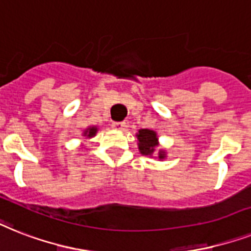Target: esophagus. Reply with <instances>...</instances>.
Listing matches in <instances>:
<instances>
[{"label":"esophagus","instance_id":"1","mask_svg":"<svg viewBox=\"0 0 251 251\" xmlns=\"http://www.w3.org/2000/svg\"><path fill=\"white\" fill-rule=\"evenodd\" d=\"M112 127H115V129H117V130H125L126 122L125 121L112 122Z\"/></svg>","mask_w":251,"mask_h":251}]
</instances>
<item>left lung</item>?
Returning a JSON list of instances; mask_svg holds the SVG:
<instances>
[{
	"label": "left lung",
	"instance_id": "left-lung-1",
	"mask_svg": "<svg viewBox=\"0 0 251 251\" xmlns=\"http://www.w3.org/2000/svg\"><path fill=\"white\" fill-rule=\"evenodd\" d=\"M136 136H138V140H139V144H138V146H139L140 153L144 154V156H150V154L153 153L154 147L158 144L156 132L148 129H142L139 130V134ZM158 157L164 158V152H161Z\"/></svg>",
	"mask_w": 251,
	"mask_h": 251
}]
</instances>
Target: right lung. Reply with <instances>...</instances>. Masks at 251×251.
<instances>
[{
	"mask_svg": "<svg viewBox=\"0 0 251 251\" xmlns=\"http://www.w3.org/2000/svg\"><path fill=\"white\" fill-rule=\"evenodd\" d=\"M95 132H97V127H89L87 130H85V132H83V134L89 136V138H91V136L95 135Z\"/></svg>",
	"mask_w": 251,
	"mask_h": 251,
	"instance_id": "right-lung-1",
	"label": "right lung"
}]
</instances>
